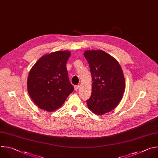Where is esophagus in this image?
Wrapping results in <instances>:
<instances>
[{"label":"esophagus","instance_id":"obj_1","mask_svg":"<svg viewBox=\"0 0 158 158\" xmlns=\"http://www.w3.org/2000/svg\"><path fill=\"white\" fill-rule=\"evenodd\" d=\"M79 88H80V85H75V90L78 89Z\"/></svg>","mask_w":158,"mask_h":158}]
</instances>
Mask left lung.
<instances>
[{
    "mask_svg": "<svg viewBox=\"0 0 158 158\" xmlns=\"http://www.w3.org/2000/svg\"><path fill=\"white\" fill-rule=\"evenodd\" d=\"M92 77V92L86 101L88 108L102 115L114 109L125 89L123 72L118 61L103 50H86Z\"/></svg>",
    "mask_w": 158,
    "mask_h": 158,
    "instance_id": "obj_1",
    "label": "left lung"
}]
</instances>
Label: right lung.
<instances>
[{
    "mask_svg": "<svg viewBox=\"0 0 158 158\" xmlns=\"http://www.w3.org/2000/svg\"><path fill=\"white\" fill-rule=\"evenodd\" d=\"M70 54L66 50L44 55L31 69L27 90L40 109L50 112L56 110L74 90L66 67Z\"/></svg>",
    "mask_w": 158,
    "mask_h": 158,
    "instance_id": "obj_1",
    "label": "right lung"
}]
</instances>
